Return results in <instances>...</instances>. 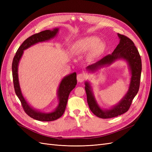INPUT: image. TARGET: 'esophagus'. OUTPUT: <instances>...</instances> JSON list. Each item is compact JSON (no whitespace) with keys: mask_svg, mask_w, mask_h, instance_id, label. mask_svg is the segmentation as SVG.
I'll return each mask as SVG.
<instances>
[{"mask_svg":"<svg viewBox=\"0 0 152 152\" xmlns=\"http://www.w3.org/2000/svg\"><path fill=\"white\" fill-rule=\"evenodd\" d=\"M86 78H87V75L86 73H79V74L77 75V80L79 82H82L86 80Z\"/></svg>","mask_w":152,"mask_h":152,"instance_id":"esophagus-1","label":"esophagus"}]
</instances>
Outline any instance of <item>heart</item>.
Masks as SVG:
<instances>
[{
    "mask_svg": "<svg viewBox=\"0 0 152 152\" xmlns=\"http://www.w3.org/2000/svg\"><path fill=\"white\" fill-rule=\"evenodd\" d=\"M98 41L99 39L98 37H90L78 41L75 44V49L79 52H85L93 48L96 45L94 51L96 53H99L103 49L104 44L102 42L98 44Z\"/></svg>",
    "mask_w": 152,
    "mask_h": 152,
    "instance_id": "heart-1",
    "label": "heart"
}]
</instances>
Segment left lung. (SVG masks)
I'll list each match as a JSON object with an SVG mask.
<instances>
[{"label": "left lung", "instance_id": "1", "mask_svg": "<svg viewBox=\"0 0 152 152\" xmlns=\"http://www.w3.org/2000/svg\"><path fill=\"white\" fill-rule=\"evenodd\" d=\"M118 37L120 39V42L111 54L107 55L99 61L86 68L87 70L94 72L100 66L111 65L117 59H124L127 62L131 70V82L127 94L117 105L109 110H103L99 107L94 98L91 86L88 82H85L87 101L89 108L95 115L102 118L115 117L127 112L140 88L142 69L140 53L134 42L129 38L120 34H118Z\"/></svg>", "mask_w": 152, "mask_h": 152}]
</instances>
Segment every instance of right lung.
<instances>
[{
    "instance_id": "add662e5",
    "label": "right lung",
    "mask_w": 152,
    "mask_h": 152,
    "mask_svg": "<svg viewBox=\"0 0 152 152\" xmlns=\"http://www.w3.org/2000/svg\"><path fill=\"white\" fill-rule=\"evenodd\" d=\"M58 30L59 28H54L53 30H46L29 37L18 48L12 60V79L16 94L20 100L22 107L25 113L30 117L40 121H53L63 115L66 107L69 94L77 85V73L75 72L65 77L62 79L58 91L59 104L54 111L50 113H42L30 107L21 93L19 80H18V64L23 54L24 50L37 43L44 42L54 38L58 34Z\"/></svg>"
}]
</instances>
